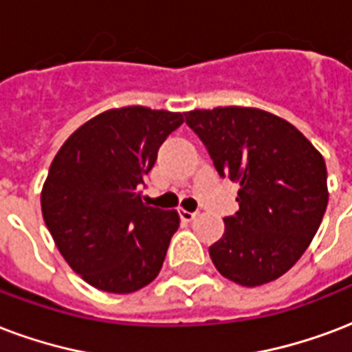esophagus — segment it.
I'll return each mask as SVG.
<instances>
[{"label": "esophagus", "instance_id": "1", "mask_svg": "<svg viewBox=\"0 0 352 352\" xmlns=\"http://www.w3.org/2000/svg\"><path fill=\"white\" fill-rule=\"evenodd\" d=\"M179 216H181V219H182V221H186V223H190V221H194V219H195V216H197V214H195V212L181 210V212H179Z\"/></svg>", "mask_w": 352, "mask_h": 352}]
</instances>
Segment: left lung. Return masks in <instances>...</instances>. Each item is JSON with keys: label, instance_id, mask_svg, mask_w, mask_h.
<instances>
[{"label": "left lung", "instance_id": "left-lung-1", "mask_svg": "<svg viewBox=\"0 0 352 352\" xmlns=\"http://www.w3.org/2000/svg\"><path fill=\"white\" fill-rule=\"evenodd\" d=\"M221 177L240 184L236 216L210 258L225 278L254 288L301 258L329 203L323 155L284 118L253 107L184 112Z\"/></svg>", "mask_w": 352, "mask_h": 352}]
</instances>
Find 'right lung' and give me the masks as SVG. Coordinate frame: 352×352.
<instances>
[{
    "instance_id": "right-lung-1",
    "label": "right lung",
    "mask_w": 352,
    "mask_h": 352,
    "mask_svg": "<svg viewBox=\"0 0 352 352\" xmlns=\"http://www.w3.org/2000/svg\"><path fill=\"white\" fill-rule=\"evenodd\" d=\"M184 122L181 112L133 104L82 123L57 151L40 205L55 245L90 286L133 294L157 278L177 210L142 201L158 147Z\"/></svg>"
}]
</instances>
